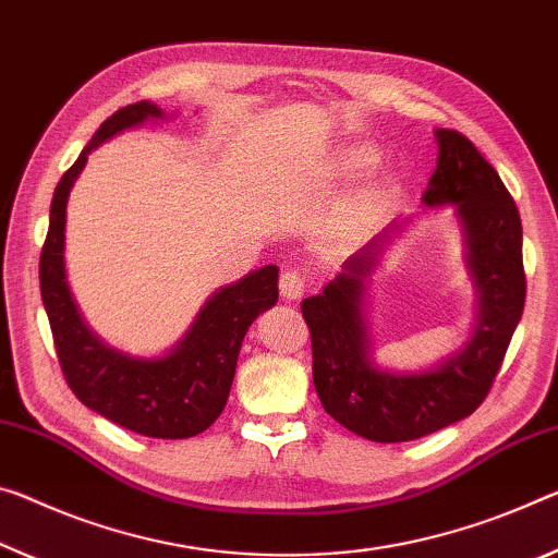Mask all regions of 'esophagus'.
Masks as SVG:
<instances>
[{
	"mask_svg": "<svg viewBox=\"0 0 558 558\" xmlns=\"http://www.w3.org/2000/svg\"><path fill=\"white\" fill-rule=\"evenodd\" d=\"M305 288H307V280L300 276L298 270H286L280 276V298L282 300H298L305 293Z\"/></svg>",
	"mask_w": 558,
	"mask_h": 558,
	"instance_id": "34e87169",
	"label": "esophagus"
}]
</instances>
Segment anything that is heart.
I'll return each mask as SVG.
<instances>
[{
  "label": "heart",
  "mask_w": 558,
  "mask_h": 558,
  "mask_svg": "<svg viewBox=\"0 0 558 558\" xmlns=\"http://www.w3.org/2000/svg\"><path fill=\"white\" fill-rule=\"evenodd\" d=\"M377 151L369 144H352L340 151L335 173H338L340 179H357V175L367 173L369 168L377 163Z\"/></svg>",
  "instance_id": "obj_1"
}]
</instances>
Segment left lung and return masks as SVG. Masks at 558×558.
I'll return each instance as SVG.
<instances>
[{"label":"left lung","instance_id":"8db88e82","mask_svg":"<svg viewBox=\"0 0 558 558\" xmlns=\"http://www.w3.org/2000/svg\"><path fill=\"white\" fill-rule=\"evenodd\" d=\"M437 171L427 206L454 203L466 231V263L480 288V325L457 357L420 375H397L369 362L362 323V280L379 241L344 265L320 295L303 300L311 327L313 383L325 412L373 441H410L470 417L489 395L526 300L521 218L507 185L470 138L439 129Z\"/></svg>","mask_w":558,"mask_h":558}]
</instances>
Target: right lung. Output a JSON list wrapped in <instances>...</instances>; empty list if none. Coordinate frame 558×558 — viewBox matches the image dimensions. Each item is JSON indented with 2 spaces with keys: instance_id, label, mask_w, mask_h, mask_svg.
<instances>
[{
  "instance_id": "obj_1",
  "label": "right lung",
  "mask_w": 558,
  "mask_h": 558,
  "mask_svg": "<svg viewBox=\"0 0 558 558\" xmlns=\"http://www.w3.org/2000/svg\"><path fill=\"white\" fill-rule=\"evenodd\" d=\"M161 117L163 111L151 101L123 106L101 123L74 166L61 175L41 245L39 288L61 373L78 400L144 437L185 439L201 435L223 412L247 327L278 303L276 265H265L216 293L179 348L156 360L129 357L106 348L78 315L64 272L66 198L88 151L123 129Z\"/></svg>"
}]
</instances>
